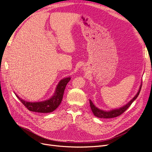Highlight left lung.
<instances>
[{"label":"left lung","instance_id":"obj_1","mask_svg":"<svg viewBox=\"0 0 152 152\" xmlns=\"http://www.w3.org/2000/svg\"><path fill=\"white\" fill-rule=\"evenodd\" d=\"M142 85V84L141 85H140L138 92L135 95V96H134L130 101V102L128 103L126 105H125L124 106H123V107H121L120 108H118V109H115V110H111V111H103V110H99V108H96V106L94 105V104L91 101L89 100V104H90V107H91V109L92 110V112L93 113V114L94 115V116H96L98 118H115V117L120 116V115H121L122 113H124V112L129 107H130V106L132 104V103L134 102V101L137 99V98L138 97V96L140 94V90H141Z\"/></svg>","mask_w":152,"mask_h":152}]
</instances>
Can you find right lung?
Masks as SVG:
<instances>
[{
  "label": "right lung",
  "instance_id": "add662e5",
  "mask_svg": "<svg viewBox=\"0 0 152 152\" xmlns=\"http://www.w3.org/2000/svg\"><path fill=\"white\" fill-rule=\"evenodd\" d=\"M71 80L70 77H66L61 80L56 89L54 96L48 100L41 102H27L24 99H20L18 95L16 96L19 98L21 103L31 111L37 112V113H47L52 112L57 108L61 104L64 95L65 88Z\"/></svg>",
  "mask_w": 152,
  "mask_h": 152
}]
</instances>
